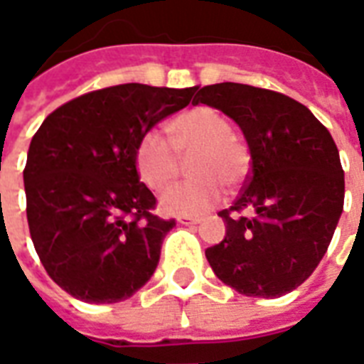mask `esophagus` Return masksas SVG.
<instances>
[{"instance_id": "1", "label": "esophagus", "mask_w": 364, "mask_h": 364, "mask_svg": "<svg viewBox=\"0 0 364 364\" xmlns=\"http://www.w3.org/2000/svg\"><path fill=\"white\" fill-rule=\"evenodd\" d=\"M177 222L183 224V226H195V224H198L200 220H198V218H191V216H179Z\"/></svg>"}]
</instances>
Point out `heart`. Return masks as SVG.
Wrapping results in <instances>:
<instances>
[{
    "label": "heart",
    "mask_w": 364,
    "mask_h": 364,
    "mask_svg": "<svg viewBox=\"0 0 364 364\" xmlns=\"http://www.w3.org/2000/svg\"><path fill=\"white\" fill-rule=\"evenodd\" d=\"M169 144L156 130H148L136 146V169L150 189H161L179 167L178 154H191V175L198 179L167 187L159 206L171 216H200L222 198V183H236L247 171L250 154L232 134L230 122L210 107H197L169 122ZM174 148L171 149V146Z\"/></svg>",
    "instance_id": "b5f03b06"
}]
</instances>
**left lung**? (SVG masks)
<instances>
[{
    "label": "left lung",
    "instance_id": "1",
    "mask_svg": "<svg viewBox=\"0 0 364 364\" xmlns=\"http://www.w3.org/2000/svg\"><path fill=\"white\" fill-rule=\"evenodd\" d=\"M198 103L234 120L252 154L247 185L218 213L226 236L206 259L240 294L282 296L318 267L343 213L336 142L308 107L277 91L214 83L197 91Z\"/></svg>",
    "mask_w": 364,
    "mask_h": 364
}]
</instances>
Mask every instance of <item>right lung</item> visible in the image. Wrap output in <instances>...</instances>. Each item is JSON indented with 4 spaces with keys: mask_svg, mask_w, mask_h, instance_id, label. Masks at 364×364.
Here are the masks:
<instances>
[{
    "mask_svg": "<svg viewBox=\"0 0 364 364\" xmlns=\"http://www.w3.org/2000/svg\"><path fill=\"white\" fill-rule=\"evenodd\" d=\"M195 87L124 83L50 112L23 171L27 220L50 279L91 304L127 300L150 281L175 220H161L140 183L136 146L189 105Z\"/></svg>",
    "mask_w": 364,
    "mask_h": 364,
    "instance_id": "obj_1",
    "label": "right lung"
}]
</instances>
